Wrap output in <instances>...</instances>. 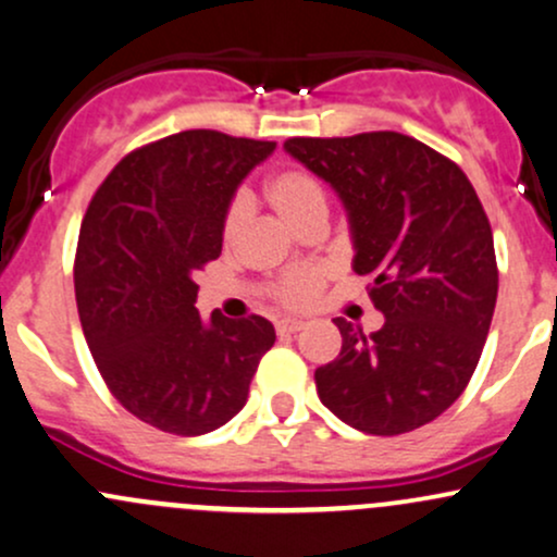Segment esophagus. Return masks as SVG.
<instances>
[{"label": "esophagus", "mask_w": 557, "mask_h": 557, "mask_svg": "<svg viewBox=\"0 0 557 557\" xmlns=\"http://www.w3.org/2000/svg\"><path fill=\"white\" fill-rule=\"evenodd\" d=\"M302 326H305V323L299 321V318H281V321H276L278 334H297V331Z\"/></svg>", "instance_id": "34e87169"}]
</instances>
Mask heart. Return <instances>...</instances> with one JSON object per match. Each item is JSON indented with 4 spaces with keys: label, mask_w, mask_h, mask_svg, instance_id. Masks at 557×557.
Listing matches in <instances>:
<instances>
[{
    "label": "heart",
    "mask_w": 557,
    "mask_h": 557,
    "mask_svg": "<svg viewBox=\"0 0 557 557\" xmlns=\"http://www.w3.org/2000/svg\"><path fill=\"white\" fill-rule=\"evenodd\" d=\"M265 197L273 205V210L297 231L312 221H326L329 215L326 186L308 168L289 165L271 173L265 181ZM247 215V197L239 195L231 199L226 215H223V242L226 245H234L239 239L242 231H245ZM323 281H326L323 268H295V271H286L284 276L273 281L271 292L286 308H302V305H310L318 297Z\"/></svg>",
    "instance_id": "heart-1"
}]
</instances>
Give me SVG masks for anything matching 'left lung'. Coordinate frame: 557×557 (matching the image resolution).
<instances>
[{"label":"left lung","instance_id":"left-lung-1","mask_svg":"<svg viewBox=\"0 0 557 557\" xmlns=\"http://www.w3.org/2000/svg\"><path fill=\"white\" fill-rule=\"evenodd\" d=\"M286 152L334 186L368 297L384 326L336 318L342 352L315 371L318 397L352 429L397 436L434 421L476 371L497 302L492 226L453 160L397 131L295 136Z\"/></svg>","mask_w":557,"mask_h":557}]
</instances>
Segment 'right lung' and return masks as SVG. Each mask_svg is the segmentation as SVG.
Masks as SVG:
<instances>
[{
    "label": "right lung",
    "instance_id": "add662e5",
    "mask_svg": "<svg viewBox=\"0 0 557 557\" xmlns=\"http://www.w3.org/2000/svg\"><path fill=\"white\" fill-rule=\"evenodd\" d=\"M273 149L210 128L144 144L112 168L81 223L73 281L86 345L112 397L168 434L228 423L276 342L262 315L205 323L195 308L231 197Z\"/></svg>",
    "mask_w": 557,
    "mask_h": 557
}]
</instances>
